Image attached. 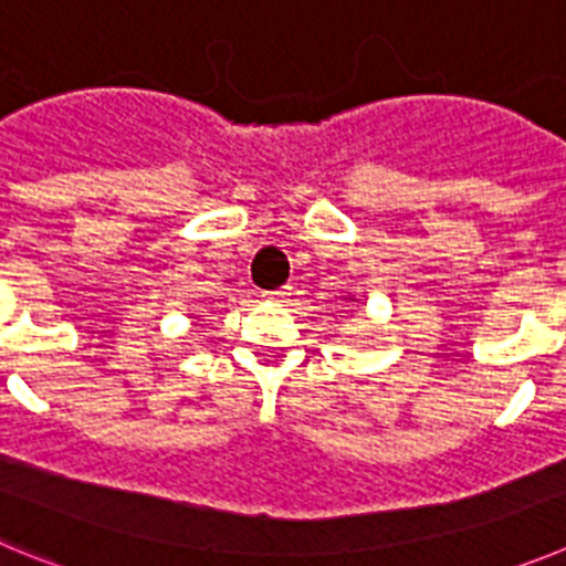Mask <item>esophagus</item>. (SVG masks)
<instances>
[{
    "label": "esophagus",
    "mask_w": 566,
    "mask_h": 566,
    "mask_svg": "<svg viewBox=\"0 0 566 566\" xmlns=\"http://www.w3.org/2000/svg\"><path fill=\"white\" fill-rule=\"evenodd\" d=\"M264 298H268V302H282L284 290H273V293H264Z\"/></svg>",
    "instance_id": "34e87169"
}]
</instances>
